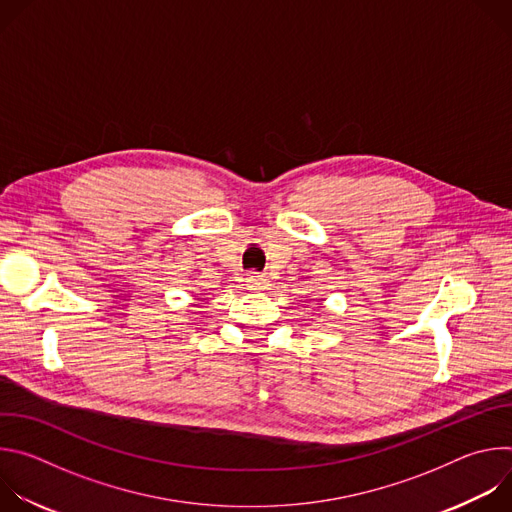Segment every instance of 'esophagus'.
<instances>
[{
    "label": "esophagus",
    "instance_id": "1",
    "mask_svg": "<svg viewBox=\"0 0 512 512\" xmlns=\"http://www.w3.org/2000/svg\"><path fill=\"white\" fill-rule=\"evenodd\" d=\"M267 285H269V281H267L263 275L251 273V275L247 277V287H249V289H267Z\"/></svg>",
    "mask_w": 512,
    "mask_h": 512
}]
</instances>
